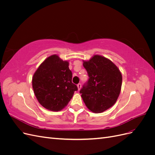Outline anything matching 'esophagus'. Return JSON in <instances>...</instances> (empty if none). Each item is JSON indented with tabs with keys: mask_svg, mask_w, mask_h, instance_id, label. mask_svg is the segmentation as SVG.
I'll list each match as a JSON object with an SVG mask.
<instances>
[{
	"mask_svg": "<svg viewBox=\"0 0 155 155\" xmlns=\"http://www.w3.org/2000/svg\"><path fill=\"white\" fill-rule=\"evenodd\" d=\"M77 86H78V91H79L81 89V83H78V85H77Z\"/></svg>",
	"mask_w": 155,
	"mask_h": 155,
	"instance_id": "1",
	"label": "esophagus"
}]
</instances>
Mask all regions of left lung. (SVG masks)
<instances>
[{
    "instance_id": "left-lung-1",
    "label": "left lung",
    "mask_w": 155,
    "mask_h": 155,
    "mask_svg": "<svg viewBox=\"0 0 155 155\" xmlns=\"http://www.w3.org/2000/svg\"><path fill=\"white\" fill-rule=\"evenodd\" d=\"M89 77L79 91L88 109L100 113L113 105L120 95L122 76L116 65L103 56L95 55L83 61Z\"/></svg>"
}]
</instances>
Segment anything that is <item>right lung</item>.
Instances as JSON below:
<instances>
[{"instance_id": "obj_1", "label": "right lung", "mask_w": 155, "mask_h": 155, "mask_svg": "<svg viewBox=\"0 0 155 155\" xmlns=\"http://www.w3.org/2000/svg\"><path fill=\"white\" fill-rule=\"evenodd\" d=\"M69 63L57 55L46 58L32 78V87L39 104L45 109L59 111L66 107L78 87L72 82Z\"/></svg>"}]
</instances>
